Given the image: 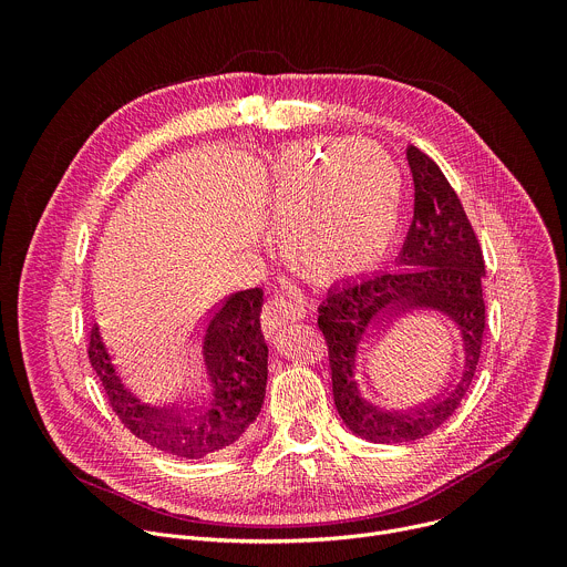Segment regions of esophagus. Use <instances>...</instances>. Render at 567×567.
Wrapping results in <instances>:
<instances>
[{"label":"esophagus","mask_w":567,"mask_h":567,"mask_svg":"<svg viewBox=\"0 0 567 567\" xmlns=\"http://www.w3.org/2000/svg\"><path fill=\"white\" fill-rule=\"evenodd\" d=\"M307 305L302 298L298 296H285V293H276L271 298H267L265 307H262V332L267 339H274L278 334L280 328L289 326V322H296L300 318H305Z\"/></svg>","instance_id":"obj_1"}]
</instances>
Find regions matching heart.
I'll list each match as a JSON object with an SVG mask.
<instances>
[{
    "mask_svg": "<svg viewBox=\"0 0 567 567\" xmlns=\"http://www.w3.org/2000/svg\"><path fill=\"white\" fill-rule=\"evenodd\" d=\"M276 217L289 265L313 282L372 271L399 226L401 175L379 147L293 150L276 161Z\"/></svg>",
    "mask_w": 567,
    "mask_h": 567,
    "instance_id": "b5f03b06",
    "label": "heart"
}]
</instances>
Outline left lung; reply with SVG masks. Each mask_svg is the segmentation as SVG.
Wrapping results in <instances>:
<instances>
[{"instance_id":"8db88e82","label":"left lung","mask_w":567,"mask_h":567,"mask_svg":"<svg viewBox=\"0 0 567 567\" xmlns=\"http://www.w3.org/2000/svg\"><path fill=\"white\" fill-rule=\"evenodd\" d=\"M406 158L415 182V215L396 258L399 269L330 289L318 307L337 411L354 435L374 444L422 440L457 411L475 377L487 330L484 258L462 202L426 152L411 145ZM415 308L435 310L461 334L456 379L422 402L409 400L410 389L378 359L382 332Z\"/></svg>"}]
</instances>
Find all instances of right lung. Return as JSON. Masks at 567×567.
<instances>
[{
    "label": "right lung",
    "instance_id": "add662e5",
    "mask_svg": "<svg viewBox=\"0 0 567 567\" xmlns=\"http://www.w3.org/2000/svg\"><path fill=\"white\" fill-rule=\"evenodd\" d=\"M262 289L226 296L193 339L186 383L150 394L114 361L99 326L90 334V361L123 426L164 453L202 460L228 451L256 422L265 403L269 348L260 330Z\"/></svg>",
    "mask_w": 567,
    "mask_h": 567
}]
</instances>
